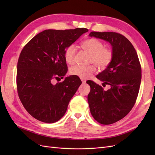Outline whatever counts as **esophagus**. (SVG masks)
Returning <instances> with one entry per match:
<instances>
[{"instance_id":"obj_1","label":"esophagus","mask_w":155,"mask_h":155,"mask_svg":"<svg viewBox=\"0 0 155 155\" xmlns=\"http://www.w3.org/2000/svg\"><path fill=\"white\" fill-rule=\"evenodd\" d=\"M81 81H82V83H86V81L85 80V79H81Z\"/></svg>"}]
</instances>
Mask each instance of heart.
I'll return each mask as SVG.
<instances>
[{
    "label": "heart",
    "instance_id": "obj_1",
    "mask_svg": "<svg viewBox=\"0 0 155 155\" xmlns=\"http://www.w3.org/2000/svg\"><path fill=\"white\" fill-rule=\"evenodd\" d=\"M81 46L82 49L89 54L88 63H93L88 66L74 65L70 68L71 75L81 79H87L95 72L96 67L101 70L106 69L113 59L114 54L112 49L105 47V45L100 40L96 38H88L84 40ZM77 48L74 45L68 46L64 50V58L68 64H72L75 61Z\"/></svg>",
    "mask_w": 155,
    "mask_h": 155
}]
</instances>
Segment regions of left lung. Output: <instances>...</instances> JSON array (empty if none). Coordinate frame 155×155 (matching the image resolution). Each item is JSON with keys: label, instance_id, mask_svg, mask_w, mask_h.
Here are the masks:
<instances>
[{"label": "left lung", "instance_id": "obj_1", "mask_svg": "<svg viewBox=\"0 0 155 155\" xmlns=\"http://www.w3.org/2000/svg\"><path fill=\"white\" fill-rule=\"evenodd\" d=\"M91 37L109 42L114 56L111 63L96 76L104 88L92 81L88 103L93 118L103 125L120 120L133 109L137 101L142 79V68L136 50L125 36L118 33L92 31Z\"/></svg>", "mask_w": 155, "mask_h": 155}]
</instances>
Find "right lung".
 <instances>
[{
	"label": "right lung",
	"instance_id": "1",
	"mask_svg": "<svg viewBox=\"0 0 155 155\" xmlns=\"http://www.w3.org/2000/svg\"><path fill=\"white\" fill-rule=\"evenodd\" d=\"M87 31L85 28L46 30L22 48L17 63V89L22 104L34 118L51 124L65 114L81 81L71 76L55 85L52 81L67 72L65 48Z\"/></svg>",
	"mask_w": 155,
	"mask_h": 155
}]
</instances>
